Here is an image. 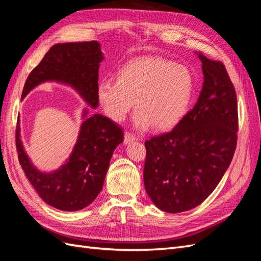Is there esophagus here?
<instances>
[{"instance_id": "obj_1", "label": "esophagus", "mask_w": 261, "mask_h": 261, "mask_svg": "<svg viewBox=\"0 0 261 261\" xmlns=\"http://www.w3.org/2000/svg\"><path fill=\"white\" fill-rule=\"evenodd\" d=\"M135 140H140V138L138 136H135L132 133H128V132H126L124 134V144L125 145H128V144L133 143V141H135Z\"/></svg>"}]
</instances>
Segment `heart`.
Wrapping results in <instances>:
<instances>
[{"label": "heart", "instance_id": "obj_1", "mask_svg": "<svg viewBox=\"0 0 261 261\" xmlns=\"http://www.w3.org/2000/svg\"><path fill=\"white\" fill-rule=\"evenodd\" d=\"M194 92L189 69L160 57L138 58L125 64L117 80L103 78L98 85V100L105 113L122 122L137 105L133 124L139 130H167L187 114Z\"/></svg>", "mask_w": 261, "mask_h": 261}]
</instances>
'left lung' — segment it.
Masks as SVG:
<instances>
[{
  "label": "left lung",
  "instance_id": "left-lung-1",
  "mask_svg": "<svg viewBox=\"0 0 261 261\" xmlns=\"http://www.w3.org/2000/svg\"><path fill=\"white\" fill-rule=\"evenodd\" d=\"M203 84L195 107L172 132L145 143V188L162 211L200 204L230 165L238 140V100L221 62L198 53Z\"/></svg>",
  "mask_w": 261,
  "mask_h": 261
}]
</instances>
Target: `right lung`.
<instances>
[{"label":"right lung","mask_w":261,"mask_h":261,"mask_svg":"<svg viewBox=\"0 0 261 261\" xmlns=\"http://www.w3.org/2000/svg\"><path fill=\"white\" fill-rule=\"evenodd\" d=\"M105 57L97 41L58 43L45 53L27 78L21 100L38 85L57 82L67 85L92 109L99 107V66ZM83 123L73 151L64 164L52 172L38 170L29 159L20 139L19 116L16 127L18 160L39 197L63 211L86 208L103 187L115 148L124 134L110 118L83 110Z\"/></svg>","instance_id":"obj_1"}]
</instances>
